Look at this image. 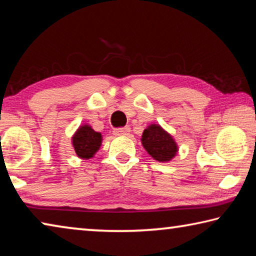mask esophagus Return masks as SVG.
<instances>
[{
    "label": "esophagus",
    "instance_id": "34e87169",
    "mask_svg": "<svg viewBox=\"0 0 256 256\" xmlns=\"http://www.w3.org/2000/svg\"><path fill=\"white\" fill-rule=\"evenodd\" d=\"M130 132H131V128H130L128 126H125V128H116V130H114V131H112L114 136H128V134H130Z\"/></svg>",
    "mask_w": 256,
    "mask_h": 256
}]
</instances>
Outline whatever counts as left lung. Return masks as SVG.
<instances>
[{
    "label": "left lung",
    "mask_w": 256,
    "mask_h": 256,
    "mask_svg": "<svg viewBox=\"0 0 256 256\" xmlns=\"http://www.w3.org/2000/svg\"><path fill=\"white\" fill-rule=\"evenodd\" d=\"M141 144L154 160L168 162L178 152L175 138L159 124H150L141 136Z\"/></svg>",
    "instance_id": "left-lung-1"
}]
</instances>
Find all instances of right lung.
Listing matches in <instances>:
<instances>
[{"label": "right lung", "mask_w": 256, "mask_h": 256, "mask_svg": "<svg viewBox=\"0 0 256 256\" xmlns=\"http://www.w3.org/2000/svg\"><path fill=\"white\" fill-rule=\"evenodd\" d=\"M72 146L80 159L94 158L102 144V136L96 132L89 124H82L78 128L71 138Z\"/></svg>", "instance_id": "add662e5"}]
</instances>
